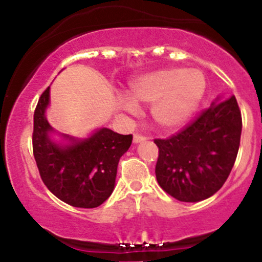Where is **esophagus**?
Wrapping results in <instances>:
<instances>
[{"label": "esophagus", "instance_id": "34e87169", "mask_svg": "<svg viewBox=\"0 0 262 262\" xmlns=\"http://www.w3.org/2000/svg\"><path fill=\"white\" fill-rule=\"evenodd\" d=\"M145 139H146L145 135L139 134V133H135L134 134V138H133V141H134V143H140V141H143V140H145Z\"/></svg>", "mask_w": 262, "mask_h": 262}]
</instances>
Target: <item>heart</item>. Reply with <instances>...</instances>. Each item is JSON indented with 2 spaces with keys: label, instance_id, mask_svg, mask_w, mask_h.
Instances as JSON below:
<instances>
[{
  "label": "heart",
  "instance_id": "1",
  "mask_svg": "<svg viewBox=\"0 0 262 262\" xmlns=\"http://www.w3.org/2000/svg\"><path fill=\"white\" fill-rule=\"evenodd\" d=\"M206 90V77L197 69L179 66L160 69L143 75L130 83V96L137 103H152L151 117L162 129L183 124L196 111ZM124 106L135 112L137 106L127 101Z\"/></svg>",
  "mask_w": 262,
  "mask_h": 262
}]
</instances>
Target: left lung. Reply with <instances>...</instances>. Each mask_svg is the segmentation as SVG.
Instances as JSON below:
<instances>
[{
  "instance_id": "obj_1",
  "label": "left lung",
  "mask_w": 262,
  "mask_h": 262,
  "mask_svg": "<svg viewBox=\"0 0 262 262\" xmlns=\"http://www.w3.org/2000/svg\"><path fill=\"white\" fill-rule=\"evenodd\" d=\"M235 96L215 101L159 148L155 173L160 187L181 202H200L221 189L235 162L242 135Z\"/></svg>"
}]
</instances>
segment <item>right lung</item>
Listing matches in <instances>:
<instances>
[{
  "label": "right lung",
  "mask_w": 262,
  "mask_h": 262,
  "mask_svg": "<svg viewBox=\"0 0 262 262\" xmlns=\"http://www.w3.org/2000/svg\"><path fill=\"white\" fill-rule=\"evenodd\" d=\"M49 89L41 93L34 111L33 154L41 180L62 202L79 208H96L113 192L121 156L130 146L133 135L101 128L79 140L64 135L71 144L61 146L49 138L53 129L45 118Z\"/></svg>",
  "instance_id": "right-lung-1"
}]
</instances>
